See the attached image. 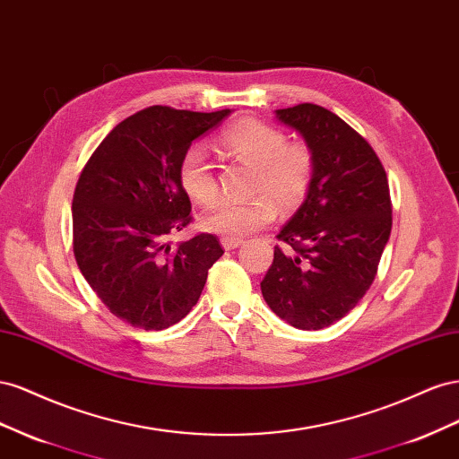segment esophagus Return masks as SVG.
<instances>
[{
	"label": "esophagus",
	"instance_id": "esophagus-1",
	"mask_svg": "<svg viewBox=\"0 0 459 459\" xmlns=\"http://www.w3.org/2000/svg\"><path fill=\"white\" fill-rule=\"evenodd\" d=\"M242 244H244L242 238H230V237L221 238V246L225 247V250H234V247H238V246H242Z\"/></svg>",
	"mask_w": 459,
	"mask_h": 459
}]
</instances>
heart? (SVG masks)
Listing matches in <instances>:
<instances>
[{
	"label": "heart",
	"mask_w": 459,
	"mask_h": 459,
	"mask_svg": "<svg viewBox=\"0 0 459 459\" xmlns=\"http://www.w3.org/2000/svg\"><path fill=\"white\" fill-rule=\"evenodd\" d=\"M219 143L238 161L255 167L250 200L221 202L204 219V227L221 237H246L277 217V204L292 212L307 198L316 178V155L302 142L288 143L281 128L257 119H244L225 128ZM178 185L188 198L212 205L219 195L213 165L204 150L190 148L180 157Z\"/></svg>",
	"instance_id": "obj_1"
}]
</instances>
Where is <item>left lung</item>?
Returning <instances> with one entry per match:
<instances>
[{
    "mask_svg": "<svg viewBox=\"0 0 459 459\" xmlns=\"http://www.w3.org/2000/svg\"><path fill=\"white\" fill-rule=\"evenodd\" d=\"M316 155L306 202L277 238L261 294L281 319L319 331L342 319L369 290L392 229L385 167L369 142L316 103L277 109Z\"/></svg>",
    "mask_w": 459,
    "mask_h": 459,
    "instance_id": "obj_1",
    "label": "left lung"
}]
</instances>
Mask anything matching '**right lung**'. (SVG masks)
Segmentation results:
<instances>
[{"instance_id":"1","label":"right lung","mask_w":459,"mask_h":459,"mask_svg":"<svg viewBox=\"0 0 459 459\" xmlns=\"http://www.w3.org/2000/svg\"><path fill=\"white\" fill-rule=\"evenodd\" d=\"M230 109L152 106L117 125L90 155L73 195V252L82 277L115 317L163 331L198 302L225 254L213 234L171 244L192 222L178 163Z\"/></svg>"}]
</instances>
